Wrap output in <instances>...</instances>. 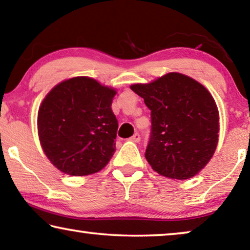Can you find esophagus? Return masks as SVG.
I'll return each instance as SVG.
<instances>
[{
    "label": "esophagus",
    "mask_w": 250,
    "mask_h": 250,
    "mask_svg": "<svg viewBox=\"0 0 250 250\" xmlns=\"http://www.w3.org/2000/svg\"><path fill=\"white\" fill-rule=\"evenodd\" d=\"M130 140L135 141V143H139V141H140V135H139V133H135V135H133L131 138H130Z\"/></svg>",
    "instance_id": "34e87169"
}]
</instances>
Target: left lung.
Returning a JSON list of instances; mask_svg holds the SVG:
<instances>
[{"instance_id": "obj_1", "label": "left lung", "mask_w": 250, "mask_h": 250, "mask_svg": "<svg viewBox=\"0 0 250 250\" xmlns=\"http://www.w3.org/2000/svg\"><path fill=\"white\" fill-rule=\"evenodd\" d=\"M131 89L150 110L145 157L168 178L186 180L207 165L218 145L219 113L208 89L193 78L169 73Z\"/></svg>"}]
</instances>
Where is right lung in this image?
Returning a JSON list of instances; mask_svg holds the SVG:
<instances>
[{"label":"right lung","mask_w":250,"mask_h":250,"mask_svg":"<svg viewBox=\"0 0 250 250\" xmlns=\"http://www.w3.org/2000/svg\"><path fill=\"white\" fill-rule=\"evenodd\" d=\"M115 93L93 78L74 77L44 98L38 112L39 140L62 173L83 176L109 163L119 125L111 109Z\"/></svg>","instance_id":"right-lung-1"}]
</instances>
